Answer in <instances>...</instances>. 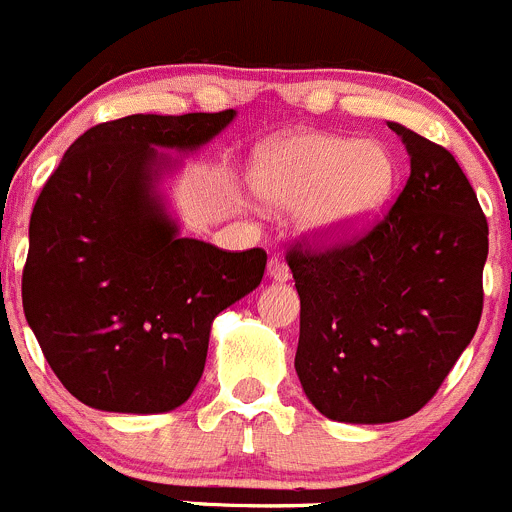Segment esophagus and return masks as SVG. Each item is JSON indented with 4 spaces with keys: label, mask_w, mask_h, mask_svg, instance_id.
I'll return each mask as SVG.
<instances>
[{
    "label": "esophagus",
    "mask_w": 512,
    "mask_h": 512,
    "mask_svg": "<svg viewBox=\"0 0 512 512\" xmlns=\"http://www.w3.org/2000/svg\"><path fill=\"white\" fill-rule=\"evenodd\" d=\"M267 278L275 280V283H285V280H290L288 265H285L283 260H278V257H272V260L267 262Z\"/></svg>",
    "instance_id": "1"
}]
</instances>
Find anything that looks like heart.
Returning a JSON list of instances; mask_svg holds the SVG:
<instances>
[{"instance_id":"obj_1","label":"heart","mask_w":512,"mask_h":512,"mask_svg":"<svg viewBox=\"0 0 512 512\" xmlns=\"http://www.w3.org/2000/svg\"><path fill=\"white\" fill-rule=\"evenodd\" d=\"M396 164L379 141L321 131L270 138L252 151L250 186L272 209H298L315 242H338L376 217L391 197Z\"/></svg>"}]
</instances>
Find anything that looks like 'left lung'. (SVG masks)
<instances>
[{"label": "left lung", "instance_id": "obj_1", "mask_svg": "<svg viewBox=\"0 0 512 512\" xmlns=\"http://www.w3.org/2000/svg\"><path fill=\"white\" fill-rule=\"evenodd\" d=\"M407 186L366 234L326 252L293 247L295 371L323 417L399 422L437 394L482 315L487 219L447 148L389 123Z\"/></svg>", "mask_w": 512, "mask_h": 512}]
</instances>
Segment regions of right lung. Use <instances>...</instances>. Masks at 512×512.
I'll use <instances>...</instances> for the list:
<instances>
[{
    "label": "right lung",
    "instance_id": "obj_1",
    "mask_svg": "<svg viewBox=\"0 0 512 512\" xmlns=\"http://www.w3.org/2000/svg\"><path fill=\"white\" fill-rule=\"evenodd\" d=\"M237 113H136L85 131L42 186L25 318L62 386L100 412L161 414L197 389L222 310L260 285L265 250L181 237L159 184Z\"/></svg>",
    "mask_w": 512,
    "mask_h": 512
}]
</instances>
